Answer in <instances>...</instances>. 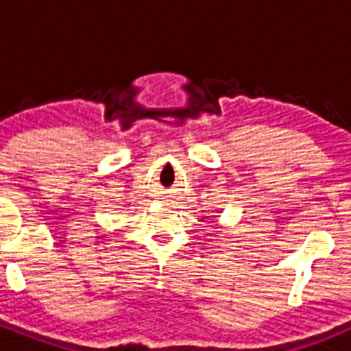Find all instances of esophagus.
<instances>
[{"instance_id":"esophagus-1","label":"esophagus","mask_w":351,"mask_h":351,"mask_svg":"<svg viewBox=\"0 0 351 351\" xmlns=\"http://www.w3.org/2000/svg\"><path fill=\"white\" fill-rule=\"evenodd\" d=\"M163 202H165V204H169V202H172V198H170V197H167V198H163Z\"/></svg>"}]
</instances>
